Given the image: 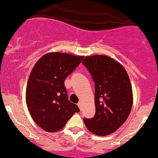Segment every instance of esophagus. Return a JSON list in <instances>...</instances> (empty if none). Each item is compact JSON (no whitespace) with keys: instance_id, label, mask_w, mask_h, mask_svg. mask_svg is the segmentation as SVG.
<instances>
[{"instance_id":"obj_1","label":"esophagus","mask_w":158,"mask_h":158,"mask_svg":"<svg viewBox=\"0 0 158 158\" xmlns=\"http://www.w3.org/2000/svg\"><path fill=\"white\" fill-rule=\"evenodd\" d=\"M78 106H79V109H82V102H79V103H78Z\"/></svg>"}]
</instances>
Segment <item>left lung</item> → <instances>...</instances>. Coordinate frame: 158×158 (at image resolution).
Wrapping results in <instances>:
<instances>
[{
	"instance_id": "left-lung-1",
	"label": "left lung",
	"mask_w": 158,
	"mask_h": 158,
	"mask_svg": "<svg viewBox=\"0 0 158 158\" xmlns=\"http://www.w3.org/2000/svg\"><path fill=\"white\" fill-rule=\"evenodd\" d=\"M82 63L95 83V116L83 119L89 131L99 136L113 133L123 124L133 105L130 79L123 65L106 55L86 56Z\"/></svg>"
}]
</instances>
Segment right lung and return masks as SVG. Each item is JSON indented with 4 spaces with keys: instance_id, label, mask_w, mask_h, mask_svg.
Returning <instances> with one entry per match:
<instances>
[{
    "instance_id": "1",
    "label": "right lung",
    "mask_w": 158,
    "mask_h": 158,
    "mask_svg": "<svg viewBox=\"0 0 158 158\" xmlns=\"http://www.w3.org/2000/svg\"><path fill=\"white\" fill-rule=\"evenodd\" d=\"M83 56L52 52L38 60L30 74L26 102L34 121L47 132L61 130L79 109L69 100L64 80Z\"/></svg>"
}]
</instances>
